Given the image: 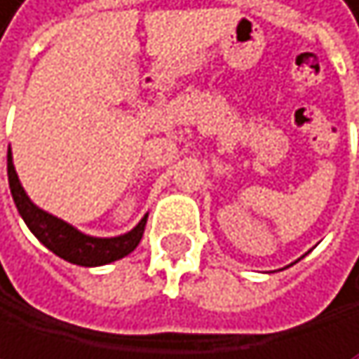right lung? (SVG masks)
<instances>
[{
  "instance_id": "right-lung-1",
  "label": "right lung",
  "mask_w": 359,
  "mask_h": 359,
  "mask_svg": "<svg viewBox=\"0 0 359 359\" xmlns=\"http://www.w3.org/2000/svg\"><path fill=\"white\" fill-rule=\"evenodd\" d=\"M8 185L17 212H20V217L28 225V230L37 236V241L46 245L60 259H65V262L75 266L95 268L127 257L129 252L136 250V245L142 239L144 225H147V215H144L129 232L118 236H91L80 232L65 219L50 215V212L33 203L31 196L26 194V189L20 183V176L15 172L11 147H8Z\"/></svg>"
}]
</instances>
